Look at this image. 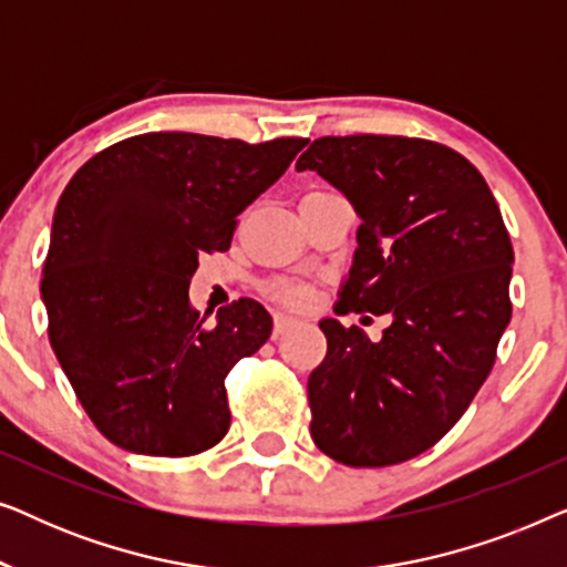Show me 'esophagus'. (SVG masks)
<instances>
[{
    "mask_svg": "<svg viewBox=\"0 0 567 567\" xmlns=\"http://www.w3.org/2000/svg\"><path fill=\"white\" fill-rule=\"evenodd\" d=\"M293 328V320L291 317H286V315H276V320H274V338H281V336H286V332H289Z\"/></svg>",
    "mask_w": 567,
    "mask_h": 567,
    "instance_id": "1",
    "label": "esophagus"
}]
</instances>
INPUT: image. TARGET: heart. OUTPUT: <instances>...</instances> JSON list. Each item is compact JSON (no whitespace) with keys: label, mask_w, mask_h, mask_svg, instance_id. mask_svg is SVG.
Segmentation results:
<instances>
[{"label":"heart","mask_w":567,"mask_h":567,"mask_svg":"<svg viewBox=\"0 0 567 567\" xmlns=\"http://www.w3.org/2000/svg\"><path fill=\"white\" fill-rule=\"evenodd\" d=\"M322 193V190H315ZM315 193H307V196H315ZM266 293L278 305L284 307H307L312 301V289L299 281H286V278H276V281L266 284Z\"/></svg>","instance_id":"1"}]
</instances>
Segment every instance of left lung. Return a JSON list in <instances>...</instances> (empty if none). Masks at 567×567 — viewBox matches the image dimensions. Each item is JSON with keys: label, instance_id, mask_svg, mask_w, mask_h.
Masks as SVG:
<instances>
[{"label": "left lung", "instance_id": "obj_1", "mask_svg": "<svg viewBox=\"0 0 567 567\" xmlns=\"http://www.w3.org/2000/svg\"><path fill=\"white\" fill-rule=\"evenodd\" d=\"M361 216L340 312L392 320L379 343L322 320L309 374V433L348 467H390L452 431L491 374L511 322L514 247L485 177L415 136H322L297 159Z\"/></svg>", "mask_w": 567, "mask_h": 567}]
</instances>
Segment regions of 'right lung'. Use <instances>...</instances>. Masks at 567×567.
I'll return each instance as SVG.
<instances>
[{"label":"right lung","mask_w":567,"mask_h":567,"mask_svg":"<svg viewBox=\"0 0 567 567\" xmlns=\"http://www.w3.org/2000/svg\"><path fill=\"white\" fill-rule=\"evenodd\" d=\"M305 146L152 131L97 152L61 193L41 281L49 340L115 446L196 456L227 436L224 379L274 322L252 299L206 322L188 286Z\"/></svg>","instance_id":"right-lung-1"}]
</instances>
